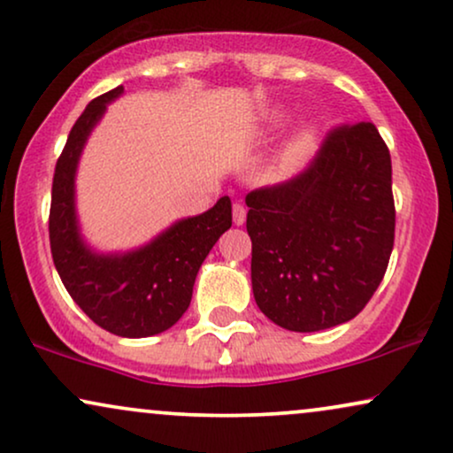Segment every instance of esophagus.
Wrapping results in <instances>:
<instances>
[{
	"mask_svg": "<svg viewBox=\"0 0 453 453\" xmlns=\"http://www.w3.org/2000/svg\"><path fill=\"white\" fill-rule=\"evenodd\" d=\"M244 221H247V209H244L241 203H236L234 204V223H236V226H242Z\"/></svg>",
	"mask_w": 453,
	"mask_h": 453,
	"instance_id": "34e87169",
	"label": "esophagus"
}]
</instances>
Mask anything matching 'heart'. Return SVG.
<instances>
[{
  "label": "heart",
  "mask_w": 453,
  "mask_h": 453,
  "mask_svg": "<svg viewBox=\"0 0 453 453\" xmlns=\"http://www.w3.org/2000/svg\"><path fill=\"white\" fill-rule=\"evenodd\" d=\"M287 119H288V111L282 107L272 109V111H268V116H265V122H268L270 128L282 127ZM314 147H316V130L314 128L302 130V133H299L297 137L287 145V150L282 151L279 162H276V177L280 179L291 177V174L303 165V160L312 154Z\"/></svg>",
  "instance_id": "heart-1"
}]
</instances>
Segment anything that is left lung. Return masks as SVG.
I'll use <instances>...</instances> for the list:
<instances>
[{
    "label": "left lung",
    "mask_w": 453,
    "mask_h": 453,
    "mask_svg": "<svg viewBox=\"0 0 453 453\" xmlns=\"http://www.w3.org/2000/svg\"><path fill=\"white\" fill-rule=\"evenodd\" d=\"M247 206L253 296L272 323L310 334L367 306L395 244L390 151L372 122L331 130L306 171Z\"/></svg>",
    "instance_id": "left-lung-1"
}]
</instances>
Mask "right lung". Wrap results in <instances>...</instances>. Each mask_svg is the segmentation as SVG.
I'll use <instances>...</instances> for the list:
<instances>
[{"label":"right lung","instance_id":"obj_1","mask_svg":"<svg viewBox=\"0 0 453 453\" xmlns=\"http://www.w3.org/2000/svg\"><path fill=\"white\" fill-rule=\"evenodd\" d=\"M124 86L88 103L71 128L52 179L50 250L65 288L84 314L119 337H150L181 319L196 274L219 236L232 227L227 196L203 215L173 223L154 241L128 253H96L84 242L75 212V171L92 128Z\"/></svg>","mask_w":453,"mask_h":453}]
</instances>
